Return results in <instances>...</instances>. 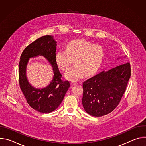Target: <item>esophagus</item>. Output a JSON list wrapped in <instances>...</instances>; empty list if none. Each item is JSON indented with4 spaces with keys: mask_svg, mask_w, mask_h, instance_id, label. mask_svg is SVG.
Here are the masks:
<instances>
[{
    "mask_svg": "<svg viewBox=\"0 0 146 146\" xmlns=\"http://www.w3.org/2000/svg\"><path fill=\"white\" fill-rule=\"evenodd\" d=\"M70 84H71L72 86H75V85L77 84V82H74V81H72V82H70Z\"/></svg>",
    "mask_w": 146,
    "mask_h": 146,
    "instance_id": "obj_1",
    "label": "esophagus"
}]
</instances>
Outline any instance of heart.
<instances>
[{
    "instance_id": "obj_1",
    "label": "heart",
    "mask_w": 146,
    "mask_h": 146,
    "mask_svg": "<svg viewBox=\"0 0 146 146\" xmlns=\"http://www.w3.org/2000/svg\"><path fill=\"white\" fill-rule=\"evenodd\" d=\"M105 55L103 48L95 45L84 40L70 41L66 50H60L55 54V60L57 66L62 70H66L65 77L70 81L82 78L86 74L91 76L99 69Z\"/></svg>"
}]
</instances>
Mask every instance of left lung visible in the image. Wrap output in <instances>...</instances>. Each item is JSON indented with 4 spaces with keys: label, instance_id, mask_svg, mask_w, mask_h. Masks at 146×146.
I'll return each mask as SVG.
<instances>
[{
    "label": "left lung",
    "instance_id": "obj_1",
    "mask_svg": "<svg viewBox=\"0 0 146 146\" xmlns=\"http://www.w3.org/2000/svg\"><path fill=\"white\" fill-rule=\"evenodd\" d=\"M131 77L129 62L103 71L82 83V104L91 115L101 117L113 111L119 104Z\"/></svg>",
    "mask_w": 146,
    "mask_h": 146
}]
</instances>
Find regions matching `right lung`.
I'll return each mask as SVG.
<instances>
[{"label":"right lung","instance_id":"1","mask_svg":"<svg viewBox=\"0 0 146 146\" xmlns=\"http://www.w3.org/2000/svg\"><path fill=\"white\" fill-rule=\"evenodd\" d=\"M56 41L51 35L41 37L28 46L23 52L19 63L18 76L19 86L28 103L34 110L50 113L56 110L63 100L70 87L68 81H62L55 56ZM43 56L53 67L54 75L50 84L43 89H36L29 82L26 73L30 58Z\"/></svg>","mask_w":146,"mask_h":146}]
</instances>
